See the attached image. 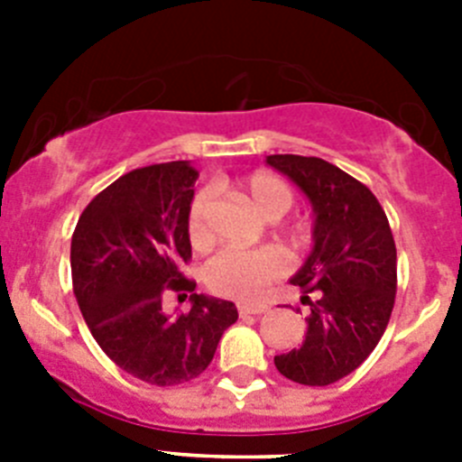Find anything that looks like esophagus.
I'll return each mask as SVG.
<instances>
[{
	"mask_svg": "<svg viewBox=\"0 0 462 462\" xmlns=\"http://www.w3.org/2000/svg\"><path fill=\"white\" fill-rule=\"evenodd\" d=\"M238 312L243 314H263L268 312V305L266 303H240L238 305Z\"/></svg>",
	"mask_w": 462,
	"mask_h": 462,
	"instance_id": "1",
	"label": "esophagus"
}]
</instances>
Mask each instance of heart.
<instances>
[{"label":"heart","mask_w":462,"mask_h":462,"mask_svg":"<svg viewBox=\"0 0 462 462\" xmlns=\"http://www.w3.org/2000/svg\"><path fill=\"white\" fill-rule=\"evenodd\" d=\"M240 191L268 219L282 217L293 201L287 182L273 173H263V171H256V173L243 178ZM187 236H189L191 247L196 250H208L215 243L210 189L196 191L191 199L189 210H187ZM287 254L277 247H259V250L226 247L208 261L203 277H206L210 291L236 298V300H250V298L259 296L275 277L287 271Z\"/></svg>","instance_id":"obj_1"}]
</instances>
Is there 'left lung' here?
<instances>
[{
    "label": "left lung",
    "instance_id": "1",
    "mask_svg": "<svg viewBox=\"0 0 462 462\" xmlns=\"http://www.w3.org/2000/svg\"><path fill=\"white\" fill-rule=\"evenodd\" d=\"M312 203V252L291 277L310 305L303 345L275 356L291 382L328 386L373 354L389 326L398 287L386 212L368 187L319 157L271 154Z\"/></svg>",
    "mask_w": 462,
    "mask_h": 462
}]
</instances>
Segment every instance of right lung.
I'll use <instances>...</instances> for the list:
<instances>
[{
    "instance_id": "add662e5",
    "label": "right lung",
    "mask_w": 462,
    "mask_h": 462,
    "mask_svg": "<svg viewBox=\"0 0 462 462\" xmlns=\"http://www.w3.org/2000/svg\"><path fill=\"white\" fill-rule=\"evenodd\" d=\"M199 171L187 162L125 173L94 196L71 238L73 293L106 356L154 386H175L210 365L231 300L191 293L189 312L169 314L166 291H194L180 273L191 259L187 210ZM180 298V296H178Z\"/></svg>"
}]
</instances>
